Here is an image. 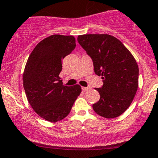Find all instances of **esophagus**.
Segmentation results:
<instances>
[{
    "instance_id": "obj_1",
    "label": "esophagus",
    "mask_w": 158,
    "mask_h": 158,
    "mask_svg": "<svg viewBox=\"0 0 158 158\" xmlns=\"http://www.w3.org/2000/svg\"><path fill=\"white\" fill-rule=\"evenodd\" d=\"M89 89H90V88H89V87H82V90L84 91V92H85V91L89 90Z\"/></svg>"
}]
</instances>
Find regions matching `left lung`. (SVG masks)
Instances as JSON below:
<instances>
[{"mask_svg":"<svg viewBox=\"0 0 158 158\" xmlns=\"http://www.w3.org/2000/svg\"><path fill=\"white\" fill-rule=\"evenodd\" d=\"M77 40L91 57L94 72L102 76L103 85L95 89L100 99L92 105L100 116L113 118L125 112L138 87V64L119 40L109 34H85Z\"/></svg>","mask_w":158,"mask_h":158,"instance_id":"1","label":"left lung"}]
</instances>
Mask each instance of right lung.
<instances>
[{
	"instance_id": "1",
	"label": "right lung",
	"mask_w": 158,
	"mask_h": 158,
	"mask_svg": "<svg viewBox=\"0 0 158 158\" xmlns=\"http://www.w3.org/2000/svg\"><path fill=\"white\" fill-rule=\"evenodd\" d=\"M73 36L52 35L43 40L30 53L23 76L28 102L38 115L51 122L69 114L81 93V86L63 85L60 75L62 60L76 48Z\"/></svg>"
}]
</instances>
